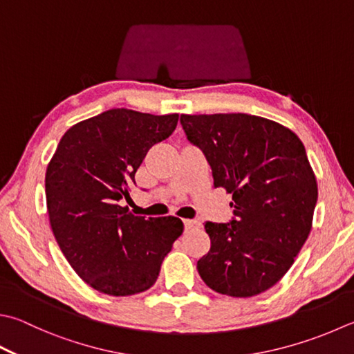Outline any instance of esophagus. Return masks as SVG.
I'll return each instance as SVG.
<instances>
[{
    "label": "esophagus",
    "mask_w": 354,
    "mask_h": 354,
    "mask_svg": "<svg viewBox=\"0 0 354 354\" xmlns=\"http://www.w3.org/2000/svg\"><path fill=\"white\" fill-rule=\"evenodd\" d=\"M183 223H185V230H186V231H192V230H197V228H200V222H198V220L185 218V220H183Z\"/></svg>",
    "instance_id": "obj_1"
}]
</instances>
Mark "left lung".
Wrapping results in <instances>:
<instances>
[{
	"instance_id": "1",
	"label": "left lung",
	"mask_w": 354,
	"mask_h": 354,
	"mask_svg": "<svg viewBox=\"0 0 354 354\" xmlns=\"http://www.w3.org/2000/svg\"><path fill=\"white\" fill-rule=\"evenodd\" d=\"M208 160L214 188L232 196L230 223H205L211 248L197 262L220 295L251 297L286 274L313 226L317 182L305 146L272 120L248 114L180 117Z\"/></svg>"
}]
</instances>
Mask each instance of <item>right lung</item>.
Instances as JSON below:
<instances>
[{"mask_svg": "<svg viewBox=\"0 0 354 354\" xmlns=\"http://www.w3.org/2000/svg\"><path fill=\"white\" fill-rule=\"evenodd\" d=\"M178 114L117 108L73 124L46 169V203L59 250L73 271L109 296H131L156 283L178 217H140L120 200L148 151L174 132Z\"/></svg>", "mask_w": 354, "mask_h": 354, "instance_id": "add662e5", "label": "right lung"}]
</instances>
